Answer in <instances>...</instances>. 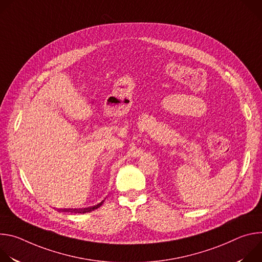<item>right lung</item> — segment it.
<instances>
[{
	"instance_id": "1",
	"label": "right lung",
	"mask_w": 262,
	"mask_h": 262,
	"mask_svg": "<svg viewBox=\"0 0 262 262\" xmlns=\"http://www.w3.org/2000/svg\"><path fill=\"white\" fill-rule=\"evenodd\" d=\"M103 201L104 200H102L100 203H98L97 205H94V206H91V207H87V208H61V209H59L58 208V210L59 211H65V212H74V213H86V212H90V211H92V210H94V209H97L98 207H100L101 205H102V203H103Z\"/></svg>"
}]
</instances>
